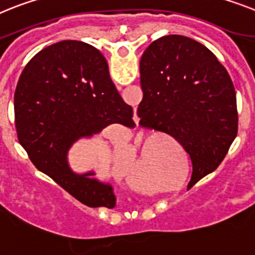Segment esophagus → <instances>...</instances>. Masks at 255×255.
Wrapping results in <instances>:
<instances>
[{"mask_svg":"<svg viewBox=\"0 0 255 255\" xmlns=\"http://www.w3.org/2000/svg\"><path fill=\"white\" fill-rule=\"evenodd\" d=\"M134 117H135V121H138V116H136V113H135V115H134Z\"/></svg>","mask_w":255,"mask_h":255,"instance_id":"obj_1","label":"esophagus"}]
</instances>
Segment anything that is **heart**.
<instances>
[{
  "instance_id": "1",
  "label": "heart",
  "mask_w": 255,
  "mask_h": 255,
  "mask_svg": "<svg viewBox=\"0 0 255 255\" xmlns=\"http://www.w3.org/2000/svg\"><path fill=\"white\" fill-rule=\"evenodd\" d=\"M178 153V145L165 138L143 136L139 143V162L142 165L161 166L166 165L175 158ZM138 169V160L129 145L124 142L117 144L115 171L123 177H130ZM157 191V188H153Z\"/></svg>"
}]
</instances>
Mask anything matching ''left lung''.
<instances>
[{
	"mask_svg": "<svg viewBox=\"0 0 255 255\" xmlns=\"http://www.w3.org/2000/svg\"><path fill=\"white\" fill-rule=\"evenodd\" d=\"M139 125L174 136L192 161V187L219 166L237 135L236 91L227 69L206 46L169 34L140 59Z\"/></svg>",
	"mask_w": 255,
	"mask_h": 255,
	"instance_id": "8db88e82",
	"label": "left lung"
}]
</instances>
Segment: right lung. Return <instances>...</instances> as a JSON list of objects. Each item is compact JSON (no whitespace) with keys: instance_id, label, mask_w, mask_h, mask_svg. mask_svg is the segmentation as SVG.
I'll return each mask as SVG.
<instances>
[{"instance_id":"obj_1","label":"right lung","mask_w":255,"mask_h":255,"mask_svg":"<svg viewBox=\"0 0 255 255\" xmlns=\"http://www.w3.org/2000/svg\"><path fill=\"white\" fill-rule=\"evenodd\" d=\"M19 143L40 171L91 208H115L110 184L75 174L67 152L82 136L111 124L134 126L132 108L120 97L108 63L94 46L65 40L45 47L28 62L14 94Z\"/></svg>"}]
</instances>
